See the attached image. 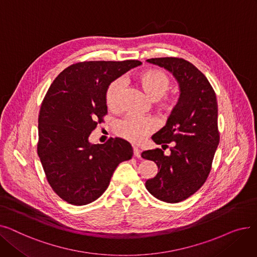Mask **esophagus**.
<instances>
[{
    "label": "esophagus",
    "mask_w": 257,
    "mask_h": 257,
    "mask_svg": "<svg viewBox=\"0 0 257 257\" xmlns=\"http://www.w3.org/2000/svg\"><path fill=\"white\" fill-rule=\"evenodd\" d=\"M133 155L136 157H141V150L138 147H133Z\"/></svg>",
    "instance_id": "obj_1"
}]
</instances>
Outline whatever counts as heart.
Wrapping results in <instances>:
<instances>
[{
    "label": "heart",
    "instance_id": "heart-1",
    "mask_svg": "<svg viewBox=\"0 0 257 257\" xmlns=\"http://www.w3.org/2000/svg\"><path fill=\"white\" fill-rule=\"evenodd\" d=\"M137 83L153 100L163 98L172 86L171 78L159 70H147L136 77ZM123 79H115L107 86L105 91V103L112 111H117L121 107L124 94ZM173 100H167L166 106H173ZM156 128L153 118L143 117L136 114H129L117 120L114 131L118 137L131 143H141L147 136L151 134Z\"/></svg>",
    "mask_w": 257,
    "mask_h": 257
}]
</instances>
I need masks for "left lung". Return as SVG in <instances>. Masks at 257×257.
Here are the masks:
<instances>
[{
    "label": "left lung",
    "mask_w": 257,
    "mask_h": 257,
    "mask_svg": "<svg viewBox=\"0 0 257 257\" xmlns=\"http://www.w3.org/2000/svg\"><path fill=\"white\" fill-rule=\"evenodd\" d=\"M148 62L168 70L176 78L180 97L165 127L152 137L171 153L156 148L142 153L153 160L158 173L146 181V188L158 200L177 203L194 195L206 181L220 142L218 102L209 81L197 67L182 58H151Z\"/></svg>",
    "instance_id": "obj_1"
}]
</instances>
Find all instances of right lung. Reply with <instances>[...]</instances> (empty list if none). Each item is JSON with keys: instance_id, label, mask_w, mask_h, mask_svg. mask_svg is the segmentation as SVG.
I'll list each match as a JSON object with an SVG mask.
<instances>
[{"instance_id": "obj_1", "label": "right lung", "mask_w": 257, "mask_h": 257, "mask_svg": "<svg viewBox=\"0 0 257 257\" xmlns=\"http://www.w3.org/2000/svg\"><path fill=\"white\" fill-rule=\"evenodd\" d=\"M142 62L83 61L63 70L49 87L38 115L37 154L52 190L73 205L97 200L116 167L133 155L119 138L88 142L107 114L105 91L113 80Z\"/></svg>"}]
</instances>
